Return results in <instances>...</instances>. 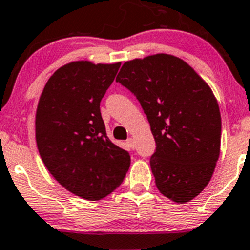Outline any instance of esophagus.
<instances>
[{
    "label": "esophagus",
    "instance_id": "34e87169",
    "mask_svg": "<svg viewBox=\"0 0 250 250\" xmlns=\"http://www.w3.org/2000/svg\"><path fill=\"white\" fill-rule=\"evenodd\" d=\"M127 144H128V146H129L130 148H134L135 147V144H134V139H133V138H129V139L127 140Z\"/></svg>",
    "mask_w": 250,
    "mask_h": 250
}]
</instances>
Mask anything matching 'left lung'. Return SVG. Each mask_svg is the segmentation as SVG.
Returning <instances> with one entry per match:
<instances>
[{
  "mask_svg": "<svg viewBox=\"0 0 250 250\" xmlns=\"http://www.w3.org/2000/svg\"><path fill=\"white\" fill-rule=\"evenodd\" d=\"M116 81L137 97L150 123V166L160 192L176 203L200 195L220 153L221 116L209 85L169 54L125 62Z\"/></svg>",
  "mask_w": 250,
  "mask_h": 250,
  "instance_id": "8db88e82",
  "label": "left lung"
}]
</instances>
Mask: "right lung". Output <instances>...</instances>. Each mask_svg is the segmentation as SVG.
<instances>
[{
    "label": "right lung",
    "mask_w": 250,
    "mask_h": 250,
    "mask_svg": "<svg viewBox=\"0 0 250 250\" xmlns=\"http://www.w3.org/2000/svg\"><path fill=\"white\" fill-rule=\"evenodd\" d=\"M121 62H74L46 83L36 111V143L42 161L67 191L98 201L116 190L130 166L128 151L106 135L100 102Z\"/></svg>",
    "instance_id": "right-lung-1"
}]
</instances>
